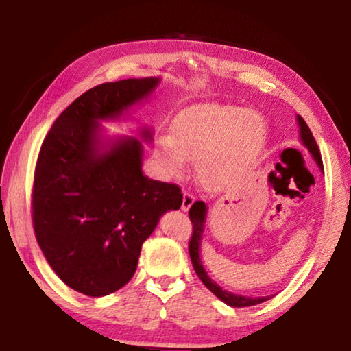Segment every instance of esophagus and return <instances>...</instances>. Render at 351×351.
Returning <instances> with one entry per match:
<instances>
[{
  "label": "esophagus",
  "mask_w": 351,
  "mask_h": 351,
  "mask_svg": "<svg viewBox=\"0 0 351 351\" xmlns=\"http://www.w3.org/2000/svg\"><path fill=\"white\" fill-rule=\"evenodd\" d=\"M195 203V197L190 192H184L182 193V204H181V209L184 212H187L190 207H192V204Z\"/></svg>",
  "instance_id": "esophagus-1"
}]
</instances>
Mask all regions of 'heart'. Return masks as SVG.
Returning <instances> with one entry per match:
<instances>
[{
	"label": "heart",
	"instance_id": "heart-1",
	"mask_svg": "<svg viewBox=\"0 0 351 351\" xmlns=\"http://www.w3.org/2000/svg\"><path fill=\"white\" fill-rule=\"evenodd\" d=\"M268 136L263 116L234 105L201 104L178 112L171 136H158L154 154L169 175H181L197 162L204 187L234 186L258 158Z\"/></svg>",
	"mask_w": 351,
	"mask_h": 351
}]
</instances>
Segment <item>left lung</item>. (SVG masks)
Wrapping results in <instances>:
<instances>
[{
    "label": "left lung",
    "instance_id": "1",
    "mask_svg": "<svg viewBox=\"0 0 351 351\" xmlns=\"http://www.w3.org/2000/svg\"><path fill=\"white\" fill-rule=\"evenodd\" d=\"M297 123H299V127H300V141L304 142V145L308 148V150H310V153L314 158V161L317 162L320 170H324V164H322V158H320L319 147L316 144V139L313 138L310 127L306 125V122L302 119V116H297ZM206 215H207L206 204L203 203V201H195L189 210L190 221H192V226H193L192 239H190V241H189V254H190V258H192L193 269H195V272H197V276L199 277V280L203 282L206 285V288L210 289L219 300H223L224 304H228L229 306H235V308L254 306V305L261 304V302L269 300L271 295L246 297V295L229 293V291H226L221 287H218V285L213 282L209 276H207V272L203 266V261H201V258H199V247H201V239H203V232H204Z\"/></svg>",
    "mask_w": 351,
    "mask_h": 351
}]
</instances>
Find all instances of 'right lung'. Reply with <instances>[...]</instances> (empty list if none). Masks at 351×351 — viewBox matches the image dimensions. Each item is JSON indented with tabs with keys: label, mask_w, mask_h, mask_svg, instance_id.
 <instances>
[{
	"label": "right lung",
	"mask_w": 351,
	"mask_h": 351,
	"mask_svg": "<svg viewBox=\"0 0 351 351\" xmlns=\"http://www.w3.org/2000/svg\"><path fill=\"white\" fill-rule=\"evenodd\" d=\"M158 77L97 85L77 97L41 144L32 189L35 239L47 263L79 293L102 297L127 285L142 243L162 213L182 204L180 186L147 178L134 138L100 141L99 121L119 119ZM142 138L152 139L148 128Z\"/></svg>",
	"instance_id": "add662e5"
}]
</instances>
